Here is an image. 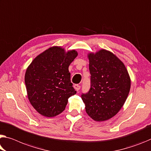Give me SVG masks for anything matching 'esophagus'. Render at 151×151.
Returning <instances> with one entry per match:
<instances>
[{
	"label": "esophagus",
	"instance_id": "obj_1",
	"mask_svg": "<svg viewBox=\"0 0 151 151\" xmlns=\"http://www.w3.org/2000/svg\"><path fill=\"white\" fill-rule=\"evenodd\" d=\"M74 88H75V89L77 91H79L80 90V88H81V86L80 85H74Z\"/></svg>",
	"mask_w": 151,
	"mask_h": 151
}]
</instances>
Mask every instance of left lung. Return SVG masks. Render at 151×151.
<instances>
[{"label":"left lung","instance_id":"left-lung-1","mask_svg":"<svg viewBox=\"0 0 151 151\" xmlns=\"http://www.w3.org/2000/svg\"><path fill=\"white\" fill-rule=\"evenodd\" d=\"M88 58L91 87L81 98L91 118L106 121L122 107L130 92V78L122 62L107 50L90 53Z\"/></svg>","mask_w":151,"mask_h":151}]
</instances>
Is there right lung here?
Listing matches in <instances>:
<instances>
[{"instance_id": "1", "label": "right lung", "mask_w": 151, "mask_h": 151, "mask_svg": "<svg viewBox=\"0 0 151 151\" xmlns=\"http://www.w3.org/2000/svg\"><path fill=\"white\" fill-rule=\"evenodd\" d=\"M75 50L50 47L35 58L26 70L28 99L35 109L54 117L65 109L68 98L76 93L70 81L68 66L77 56Z\"/></svg>"}]
</instances>
